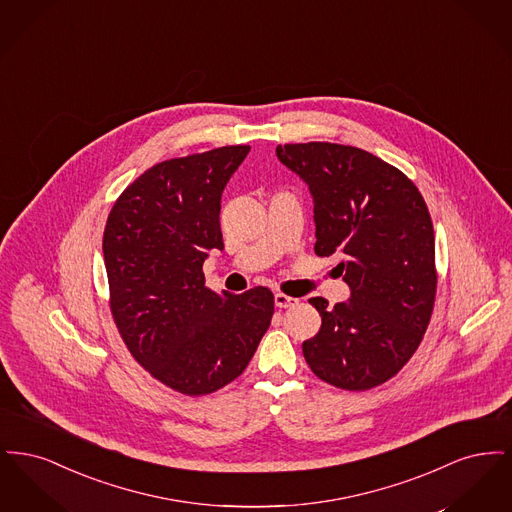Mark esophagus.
<instances>
[{
    "label": "esophagus",
    "mask_w": 512,
    "mask_h": 512,
    "mask_svg": "<svg viewBox=\"0 0 512 512\" xmlns=\"http://www.w3.org/2000/svg\"><path fill=\"white\" fill-rule=\"evenodd\" d=\"M274 305L280 307V309H290V307L297 305V299L286 295V293H274Z\"/></svg>",
    "instance_id": "34e87169"
}]
</instances>
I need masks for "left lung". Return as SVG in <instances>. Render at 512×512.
<instances>
[{"label": "left lung", "instance_id": "obj_1", "mask_svg": "<svg viewBox=\"0 0 512 512\" xmlns=\"http://www.w3.org/2000/svg\"><path fill=\"white\" fill-rule=\"evenodd\" d=\"M282 165L313 195L315 253H340L351 295L303 341L320 380L349 391L384 384L413 357L436 299V244L428 207L413 182L359 147L328 142L276 147Z\"/></svg>", "mask_w": 512, "mask_h": 512}]
</instances>
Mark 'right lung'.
I'll use <instances>...</instances> for the list:
<instances>
[{
	"label": "right lung",
	"instance_id": "add662e5",
	"mask_svg": "<svg viewBox=\"0 0 512 512\" xmlns=\"http://www.w3.org/2000/svg\"><path fill=\"white\" fill-rule=\"evenodd\" d=\"M249 146L163 161L113 205L103 232L111 313L132 357L186 395L236 380L270 326L268 288L224 295L205 286L203 263L222 249L220 197Z\"/></svg>",
	"mask_w": 512,
	"mask_h": 512
}]
</instances>
